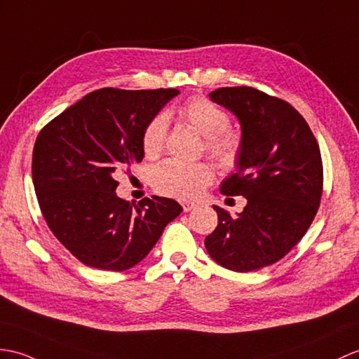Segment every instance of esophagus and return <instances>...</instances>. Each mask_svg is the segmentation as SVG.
Returning a JSON list of instances; mask_svg holds the SVG:
<instances>
[{"label":"esophagus","instance_id":"obj_1","mask_svg":"<svg viewBox=\"0 0 359 359\" xmlns=\"http://www.w3.org/2000/svg\"><path fill=\"white\" fill-rule=\"evenodd\" d=\"M180 205H182L183 211H185V212H189L196 206L194 202H188V200H183V202H180Z\"/></svg>","mask_w":359,"mask_h":359}]
</instances>
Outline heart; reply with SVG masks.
Returning <instances> with one entry per match:
<instances>
[{"label":"heart","instance_id":"heart-1","mask_svg":"<svg viewBox=\"0 0 359 359\" xmlns=\"http://www.w3.org/2000/svg\"><path fill=\"white\" fill-rule=\"evenodd\" d=\"M180 116L205 136L206 151L224 168L234 166L241 140L236 131L229 130L231 118L223 107L203 96H194L180 107ZM168 116L157 113L147 123L142 135V148L148 157L162 153L166 135H168ZM214 180V170L203 162H183L177 159L163 161L151 171V183L157 193L180 198L193 200Z\"/></svg>","mask_w":359,"mask_h":359}]
</instances>
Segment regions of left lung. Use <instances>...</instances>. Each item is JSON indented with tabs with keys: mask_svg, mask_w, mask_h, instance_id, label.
I'll return each mask as SVG.
<instances>
[{
	"mask_svg": "<svg viewBox=\"0 0 359 359\" xmlns=\"http://www.w3.org/2000/svg\"><path fill=\"white\" fill-rule=\"evenodd\" d=\"M210 97L241 125L237 172L220 191L246 197L248 205L237 217L214 206L219 223L205 238L206 251L231 271L262 269L281 260L303 238L318 211V142L303 116L283 99L252 87H223Z\"/></svg>",
	"mask_w": 359,
	"mask_h": 359,
	"instance_id": "8db88e82",
	"label": "left lung"
}]
</instances>
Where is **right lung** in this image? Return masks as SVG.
I'll return each instance as SVG.
<instances>
[{
    "mask_svg": "<svg viewBox=\"0 0 359 359\" xmlns=\"http://www.w3.org/2000/svg\"><path fill=\"white\" fill-rule=\"evenodd\" d=\"M176 88L91 91L39 131L32 177L53 236L87 266L127 271L182 212L172 198L137 205L116 194L118 174L144 159L142 135Z\"/></svg>",
    "mask_w": 359,
    "mask_h": 359,
    "instance_id": "add662e5",
    "label": "right lung"
}]
</instances>
